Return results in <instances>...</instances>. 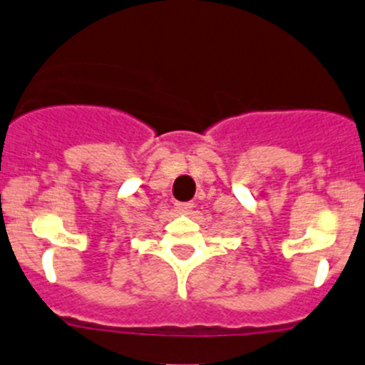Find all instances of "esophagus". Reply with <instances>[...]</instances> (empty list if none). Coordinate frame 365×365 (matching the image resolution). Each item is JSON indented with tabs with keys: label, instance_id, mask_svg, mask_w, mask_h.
I'll list each match as a JSON object with an SVG mask.
<instances>
[{
	"label": "esophagus",
	"instance_id": "34e87169",
	"mask_svg": "<svg viewBox=\"0 0 365 365\" xmlns=\"http://www.w3.org/2000/svg\"><path fill=\"white\" fill-rule=\"evenodd\" d=\"M175 207L176 210L182 212V214H190V210H192V203H176Z\"/></svg>",
	"mask_w": 365,
	"mask_h": 365
}]
</instances>
